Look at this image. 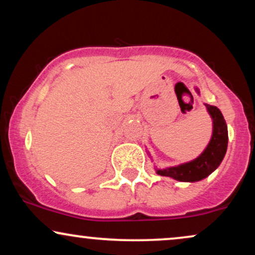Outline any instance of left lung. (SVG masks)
<instances>
[{"label": "left lung", "instance_id": "obj_1", "mask_svg": "<svg viewBox=\"0 0 255 255\" xmlns=\"http://www.w3.org/2000/svg\"><path fill=\"white\" fill-rule=\"evenodd\" d=\"M195 91L198 92V95H200L197 87H195ZM205 105H206V109L213 122L212 136L209 145L206 146L200 156L191 162L170 166V168L156 169L158 175L172 177L181 182H197V181L203 180L210 174H212L221 164L228 147L227 122L217 107L209 104Z\"/></svg>", "mask_w": 255, "mask_h": 255}]
</instances>
